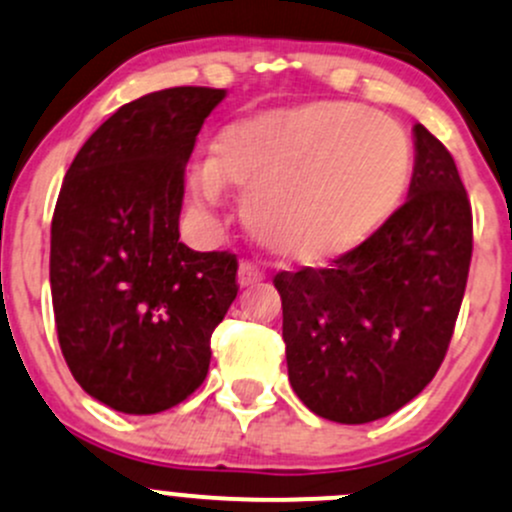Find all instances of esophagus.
Segmentation results:
<instances>
[{"instance_id": "34e87169", "label": "esophagus", "mask_w": 512, "mask_h": 512, "mask_svg": "<svg viewBox=\"0 0 512 512\" xmlns=\"http://www.w3.org/2000/svg\"><path fill=\"white\" fill-rule=\"evenodd\" d=\"M263 281V271L256 266L254 261H241L239 263V286H254V283Z\"/></svg>"}]
</instances>
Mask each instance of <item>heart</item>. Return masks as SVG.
<instances>
[{"instance_id": "heart-1", "label": "heart", "mask_w": 512, "mask_h": 512, "mask_svg": "<svg viewBox=\"0 0 512 512\" xmlns=\"http://www.w3.org/2000/svg\"><path fill=\"white\" fill-rule=\"evenodd\" d=\"M412 177V142L394 120L323 100L226 125L192 194L214 204L246 189L244 221L283 261L318 266L357 249L392 217Z\"/></svg>"}]
</instances>
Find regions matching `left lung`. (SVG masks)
I'll use <instances>...</instances> for the list:
<instances>
[{"mask_svg": "<svg viewBox=\"0 0 512 512\" xmlns=\"http://www.w3.org/2000/svg\"><path fill=\"white\" fill-rule=\"evenodd\" d=\"M409 199L330 268L281 271L288 379L337 424L394 414L434 379L466 293L473 217L451 152L414 125Z\"/></svg>", "mask_w": 512, "mask_h": 512, "instance_id": "obj_1", "label": "left lung"}]
</instances>
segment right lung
Masks as SVG:
<instances>
[{"label": "right lung", "mask_w": 512, "mask_h": 512, "mask_svg": "<svg viewBox=\"0 0 512 512\" xmlns=\"http://www.w3.org/2000/svg\"><path fill=\"white\" fill-rule=\"evenodd\" d=\"M224 96L179 86L125 103L63 177L51 221L56 333L76 382L115 412L184 402L239 293L234 254L179 241L184 167Z\"/></svg>", "instance_id": "obj_1"}]
</instances>
